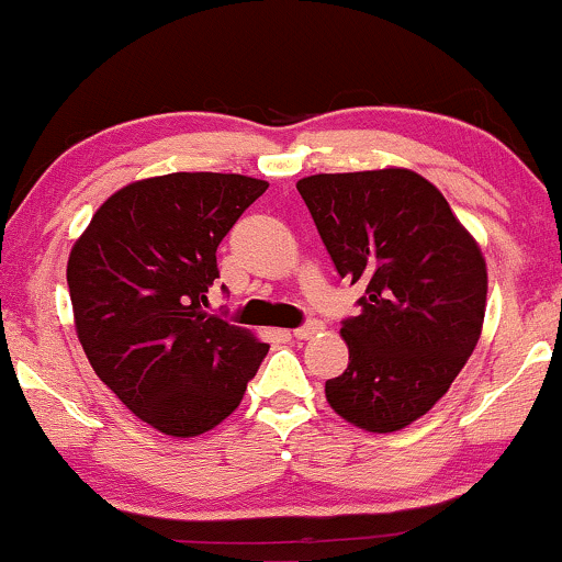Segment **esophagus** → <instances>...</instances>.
<instances>
[{
    "mask_svg": "<svg viewBox=\"0 0 562 562\" xmlns=\"http://www.w3.org/2000/svg\"><path fill=\"white\" fill-rule=\"evenodd\" d=\"M317 333H322V322L319 319H306L303 325H299L293 330L295 338H314Z\"/></svg>",
    "mask_w": 562,
    "mask_h": 562,
    "instance_id": "esophagus-1",
    "label": "esophagus"
}]
</instances>
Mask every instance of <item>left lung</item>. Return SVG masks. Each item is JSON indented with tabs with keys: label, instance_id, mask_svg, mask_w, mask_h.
I'll return each mask as SVG.
<instances>
[{
	"label": "left lung",
	"instance_id": "left-lung-1",
	"mask_svg": "<svg viewBox=\"0 0 562 562\" xmlns=\"http://www.w3.org/2000/svg\"><path fill=\"white\" fill-rule=\"evenodd\" d=\"M299 192L338 274L364 290L340 322L344 375L327 402L372 434L402 430L434 406L479 344L486 261L447 198L406 169L317 173Z\"/></svg>",
	"mask_w": 562,
	"mask_h": 562
}]
</instances>
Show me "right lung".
I'll list each match as a JSON object with an SVG mask.
<instances>
[{
	"mask_svg": "<svg viewBox=\"0 0 562 562\" xmlns=\"http://www.w3.org/2000/svg\"><path fill=\"white\" fill-rule=\"evenodd\" d=\"M267 187L214 171L142 179L108 198L70 250L83 353L160 434L200 436L229 417L267 357V344L205 314L218 243Z\"/></svg>",
	"mask_w": 562,
	"mask_h": 562,
	"instance_id": "1",
	"label": "right lung"
}]
</instances>
